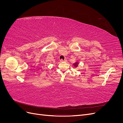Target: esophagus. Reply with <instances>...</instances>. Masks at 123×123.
<instances>
[{"label":"esophagus","mask_w":123,"mask_h":123,"mask_svg":"<svg viewBox=\"0 0 123 123\" xmlns=\"http://www.w3.org/2000/svg\"><path fill=\"white\" fill-rule=\"evenodd\" d=\"M60 62H67V60H66V59H64V60H63L62 59H61V60H60Z\"/></svg>","instance_id":"esophagus-1"}]
</instances>
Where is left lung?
I'll return each mask as SVG.
<instances>
[{"instance_id":"left-lung-1","label":"left lung","mask_w":123,"mask_h":123,"mask_svg":"<svg viewBox=\"0 0 123 123\" xmlns=\"http://www.w3.org/2000/svg\"><path fill=\"white\" fill-rule=\"evenodd\" d=\"M74 65L75 66V67H76V66H77V62H76V63H75V64H74Z\"/></svg>"}]
</instances>
